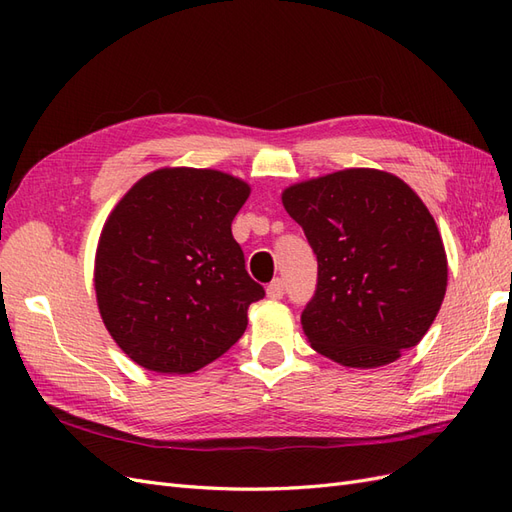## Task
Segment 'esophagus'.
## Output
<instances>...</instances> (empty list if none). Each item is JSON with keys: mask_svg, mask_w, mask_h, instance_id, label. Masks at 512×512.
<instances>
[{"mask_svg": "<svg viewBox=\"0 0 512 512\" xmlns=\"http://www.w3.org/2000/svg\"><path fill=\"white\" fill-rule=\"evenodd\" d=\"M284 280H280V277H275V280L267 286V294L271 299H282L284 297Z\"/></svg>", "mask_w": 512, "mask_h": 512, "instance_id": "obj_1", "label": "esophagus"}]
</instances>
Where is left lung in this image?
<instances>
[{"label": "left lung", "mask_w": 512, "mask_h": 512, "mask_svg": "<svg viewBox=\"0 0 512 512\" xmlns=\"http://www.w3.org/2000/svg\"><path fill=\"white\" fill-rule=\"evenodd\" d=\"M318 260L301 314L312 348L346 367H380L421 342L446 292V254L410 185L371 168L297 183L282 194Z\"/></svg>", "instance_id": "left-lung-1"}]
</instances>
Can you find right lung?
<instances>
[{"instance_id": "right-lung-1", "label": "right lung", "mask_w": 512, "mask_h": 512, "mask_svg": "<svg viewBox=\"0 0 512 512\" xmlns=\"http://www.w3.org/2000/svg\"><path fill=\"white\" fill-rule=\"evenodd\" d=\"M250 185L220 170L162 168L108 215L96 254L102 320L134 363L192 374L247 327L265 288L245 271L232 220Z\"/></svg>"}]
</instances>
